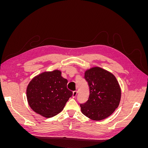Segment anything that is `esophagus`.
I'll return each mask as SVG.
<instances>
[{
	"instance_id": "1",
	"label": "esophagus",
	"mask_w": 148,
	"mask_h": 148,
	"mask_svg": "<svg viewBox=\"0 0 148 148\" xmlns=\"http://www.w3.org/2000/svg\"><path fill=\"white\" fill-rule=\"evenodd\" d=\"M77 93H78L77 91H73L72 97H75L76 96H77Z\"/></svg>"
}]
</instances>
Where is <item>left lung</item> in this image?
<instances>
[{
  "label": "left lung",
  "instance_id": "obj_1",
  "mask_svg": "<svg viewBox=\"0 0 148 148\" xmlns=\"http://www.w3.org/2000/svg\"><path fill=\"white\" fill-rule=\"evenodd\" d=\"M84 78L88 83V100L80 104L82 112L93 120H101L110 116L117 108L121 89L115 76L96 66L87 70Z\"/></svg>",
  "mask_w": 148,
  "mask_h": 148
}]
</instances>
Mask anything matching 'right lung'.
Listing matches in <instances>:
<instances>
[{
	"instance_id": "obj_1",
	"label": "right lung",
	"mask_w": 148,
	"mask_h": 148,
	"mask_svg": "<svg viewBox=\"0 0 148 148\" xmlns=\"http://www.w3.org/2000/svg\"><path fill=\"white\" fill-rule=\"evenodd\" d=\"M60 70L45 71L33 78L26 89L29 106L36 113L52 117L63 110L72 91L67 89V79Z\"/></svg>"
}]
</instances>
